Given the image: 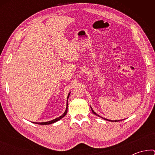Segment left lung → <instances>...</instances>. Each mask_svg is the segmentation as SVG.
<instances>
[{
	"instance_id": "8db88e82",
	"label": "left lung",
	"mask_w": 155,
	"mask_h": 155,
	"mask_svg": "<svg viewBox=\"0 0 155 155\" xmlns=\"http://www.w3.org/2000/svg\"><path fill=\"white\" fill-rule=\"evenodd\" d=\"M91 111H92V113H93V114H95L96 115H98V116H99V115H97L96 114V113L95 112H94V110L92 109V108H91ZM99 117H101V116H99ZM102 118H103V119H104V120H108V121H111V122H118V121H120V120H115V121H113V120H108V119H106V118H104V117H102Z\"/></svg>"
}]
</instances>
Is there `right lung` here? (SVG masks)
I'll return each mask as SVG.
<instances>
[{
	"label": "right lung",
	"instance_id": "add662e5",
	"mask_svg": "<svg viewBox=\"0 0 155 155\" xmlns=\"http://www.w3.org/2000/svg\"><path fill=\"white\" fill-rule=\"evenodd\" d=\"M70 94V92L68 94V98L67 99H68V98H69V96ZM68 112V100H67V107L66 109H65V111L64 112V114H63L62 115H61V116H59V117H57V118L52 120H51V121H48V122H35V124H41V125H46V124H52V123H54L56 122L57 121H59V120H61L62 117H64L65 115H66Z\"/></svg>",
	"mask_w": 155,
	"mask_h": 155
}]
</instances>
